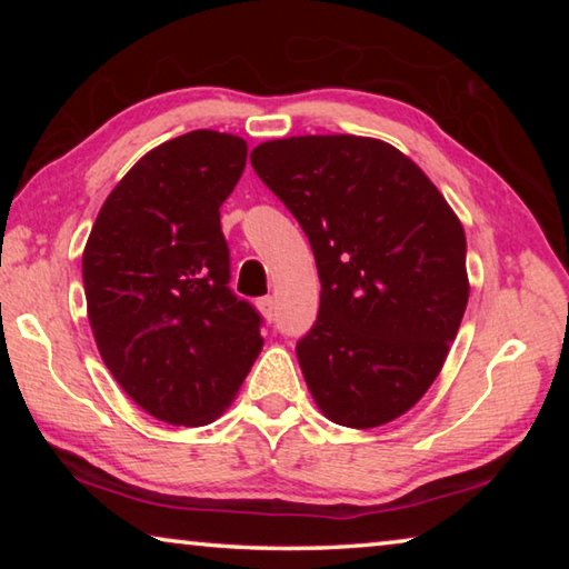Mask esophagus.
Segmentation results:
<instances>
[{
	"label": "esophagus",
	"mask_w": 569,
	"mask_h": 569,
	"mask_svg": "<svg viewBox=\"0 0 569 569\" xmlns=\"http://www.w3.org/2000/svg\"><path fill=\"white\" fill-rule=\"evenodd\" d=\"M258 311L263 313L266 321H273L276 319V298L273 296L258 298Z\"/></svg>",
	"instance_id": "34e87169"
}]
</instances>
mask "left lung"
Listing matches in <instances>:
<instances>
[{"mask_svg":"<svg viewBox=\"0 0 569 569\" xmlns=\"http://www.w3.org/2000/svg\"><path fill=\"white\" fill-rule=\"evenodd\" d=\"M250 162L313 248L321 306L296 346L326 419L407 413L447 361L469 301L461 220L417 162L361 134L261 142Z\"/></svg>","mask_w":569,"mask_h":569,"instance_id":"8db88e82","label":"left lung"}]
</instances>
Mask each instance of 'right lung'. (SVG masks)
Returning a JSON list of instances; mask_svg holds the SVG:
<instances>
[{
    "label": "right lung",
    "mask_w": 569,
    "mask_h": 569,
    "mask_svg": "<svg viewBox=\"0 0 569 569\" xmlns=\"http://www.w3.org/2000/svg\"><path fill=\"white\" fill-rule=\"evenodd\" d=\"M248 142L192 130L146 152L104 200L82 253L88 319L122 391L172 427L233 403L263 349L261 316L230 293L220 206Z\"/></svg>",
    "instance_id": "obj_1"
}]
</instances>
